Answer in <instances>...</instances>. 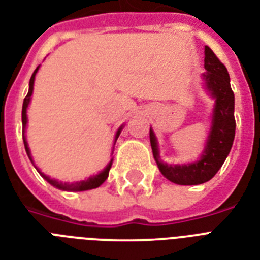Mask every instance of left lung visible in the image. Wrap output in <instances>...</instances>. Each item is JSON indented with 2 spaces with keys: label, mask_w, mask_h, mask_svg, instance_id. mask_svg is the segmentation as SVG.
Segmentation results:
<instances>
[{
  "label": "left lung",
  "mask_w": 260,
  "mask_h": 260,
  "mask_svg": "<svg viewBox=\"0 0 260 260\" xmlns=\"http://www.w3.org/2000/svg\"><path fill=\"white\" fill-rule=\"evenodd\" d=\"M204 68L207 72L203 73V79L207 89L215 99V108L210 135L200 160L184 166H168L163 163L155 134L152 128L149 129V140L156 164L160 172L175 184L196 185L211 180L227 159L235 137V97L230 85L229 72L208 46L204 48Z\"/></svg>",
  "instance_id": "8db88e82"
}]
</instances>
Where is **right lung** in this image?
I'll list each match as a JSON object with an SVG mask.
<instances>
[{"instance_id": "add662e5", "label": "right lung", "mask_w": 260, "mask_h": 260, "mask_svg": "<svg viewBox=\"0 0 260 260\" xmlns=\"http://www.w3.org/2000/svg\"><path fill=\"white\" fill-rule=\"evenodd\" d=\"M39 68L40 67H37V68H36V71L33 72V75H31L30 81H29V92H27L26 97L24 99V104H22V139H24L25 151H26L27 156H29V159H30L31 163H33V159H31L30 151H29L26 139H25V126H26V121H27L26 108H27V105H29V103H30V97H31V93H33V85H35V77H36V73H37V71H39ZM121 128H123V126H120L119 131H117V134H116V137H115V141L117 140V137H119L120 132H121ZM111 167H112V160L109 161L108 166L105 167L104 170L101 171L99 175L90 176V178L86 179V180L76 181V183H61V181H57V180H54V179H50L49 176H46L45 174H42L41 171H40L37 167H36V170L39 171L40 175H41L42 178L45 179V180L48 181L49 184H52L53 187H56V188L62 189V191H86V189H93V188H97V187H100V185L103 184L105 180H107V178H108Z\"/></svg>"}]
</instances>
